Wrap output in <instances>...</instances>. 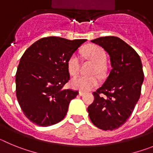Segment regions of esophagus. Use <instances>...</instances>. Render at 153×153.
<instances>
[{
  "label": "esophagus",
  "mask_w": 153,
  "mask_h": 153,
  "mask_svg": "<svg viewBox=\"0 0 153 153\" xmlns=\"http://www.w3.org/2000/svg\"><path fill=\"white\" fill-rule=\"evenodd\" d=\"M85 94V93L84 92H83V91H79V96H83Z\"/></svg>",
  "instance_id": "obj_1"
}]
</instances>
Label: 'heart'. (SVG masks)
Masks as SVG:
<instances>
[{"mask_svg":"<svg viewBox=\"0 0 153 153\" xmlns=\"http://www.w3.org/2000/svg\"><path fill=\"white\" fill-rule=\"evenodd\" d=\"M83 54L95 63L90 73L104 76L106 74V53L102 47L97 45L87 46L83 50ZM67 68L71 75H76L80 70V60L77 54L73 53L67 60ZM100 79L97 75L79 76L72 79L70 85L74 89L88 91L99 84Z\"/></svg>","mask_w":153,"mask_h":153,"instance_id":"1","label":"heart"}]
</instances>
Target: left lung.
<instances>
[{
    "instance_id": "left-lung-1",
    "label": "left lung",
    "mask_w": 153,
    "mask_h": 153,
    "mask_svg": "<svg viewBox=\"0 0 153 153\" xmlns=\"http://www.w3.org/2000/svg\"><path fill=\"white\" fill-rule=\"evenodd\" d=\"M91 42L109 53L112 70L102 86L93 93L94 101L87 110L93 125L112 131L126 122L140 99L143 65L136 51L117 36H102Z\"/></svg>"
}]
</instances>
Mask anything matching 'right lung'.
<instances>
[{"label": "right lung", "instance_id": "obj_1", "mask_svg": "<svg viewBox=\"0 0 153 153\" xmlns=\"http://www.w3.org/2000/svg\"><path fill=\"white\" fill-rule=\"evenodd\" d=\"M86 39H40L21 56L16 73V95L25 117L40 126L60 122L79 92L64 90L70 79L67 60Z\"/></svg>", "mask_w": 153, "mask_h": 153}]
</instances>
